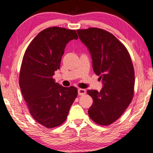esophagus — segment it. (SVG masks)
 Masks as SVG:
<instances>
[{
    "label": "esophagus",
    "instance_id": "esophagus-1",
    "mask_svg": "<svg viewBox=\"0 0 153 153\" xmlns=\"http://www.w3.org/2000/svg\"><path fill=\"white\" fill-rule=\"evenodd\" d=\"M77 92H78V95L83 96L86 94V90L84 89H79L78 90H77Z\"/></svg>",
    "mask_w": 153,
    "mask_h": 153
}]
</instances>
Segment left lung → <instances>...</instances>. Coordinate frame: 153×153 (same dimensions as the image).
Here are the masks:
<instances>
[{
  "instance_id": "obj_1",
  "label": "left lung",
  "mask_w": 153,
  "mask_h": 153,
  "mask_svg": "<svg viewBox=\"0 0 153 153\" xmlns=\"http://www.w3.org/2000/svg\"><path fill=\"white\" fill-rule=\"evenodd\" d=\"M79 39L89 49L93 70L102 79L100 91L88 90L93 104L88 110L96 123L116 121L130 104L134 95V71L128 50L109 32L96 27L77 30Z\"/></svg>"
}]
</instances>
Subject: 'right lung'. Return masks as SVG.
Masks as SVG:
<instances>
[{
	"label": "right lung",
	"mask_w": 153,
	"mask_h": 153,
	"mask_svg": "<svg viewBox=\"0 0 153 153\" xmlns=\"http://www.w3.org/2000/svg\"><path fill=\"white\" fill-rule=\"evenodd\" d=\"M73 39H77L74 30L48 27L34 38L23 55L19 74L21 93L32 117L47 128L65 121L77 97L76 87H62L53 78L66 44Z\"/></svg>",
	"instance_id": "obj_1"
}]
</instances>
